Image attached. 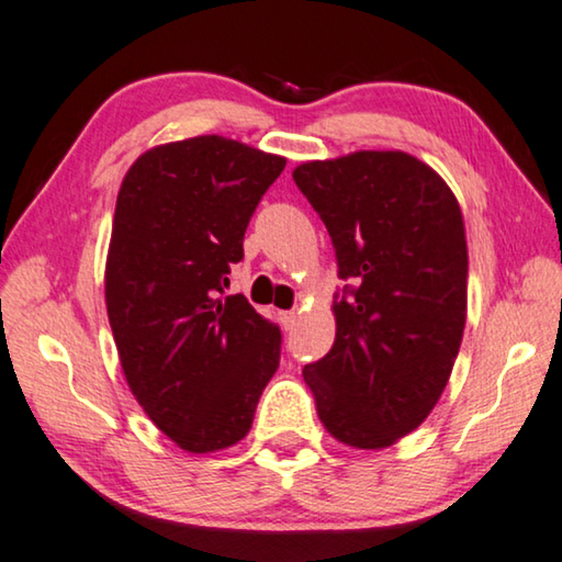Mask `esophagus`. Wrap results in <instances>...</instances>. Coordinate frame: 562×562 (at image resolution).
Returning a JSON list of instances; mask_svg holds the SVG:
<instances>
[{
	"instance_id": "34e87169",
	"label": "esophagus",
	"mask_w": 562,
	"mask_h": 562,
	"mask_svg": "<svg viewBox=\"0 0 562 562\" xmlns=\"http://www.w3.org/2000/svg\"><path fill=\"white\" fill-rule=\"evenodd\" d=\"M280 323H282L284 330L295 328V323H297V313H295V310H284V313H280Z\"/></svg>"
}]
</instances>
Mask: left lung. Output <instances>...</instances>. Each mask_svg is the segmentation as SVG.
<instances>
[{
    "label": "left lung",
    "instance_id": "8db88e82",
    "mask_svg": "<svg viewBox=\"0 0 562 562\" xmlns=\"http://www.w3.org/2000/svg\"><path fill=\"white\" fill-rule=\"evenodd\" d=\"M328 229L338 278L330 353L303 368L330 437L386 449L414 431L454 368L467 323L464 216L447 181L404 150L292 171Z\"/></svg>",
    "mask_w": 562,
    "mask_h": 562
}]
</instances>
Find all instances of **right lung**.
<instances>
[{
	"instance_id": "add662e5",
	"label": "right lung",
	"mask_w": 562,
	"mask_h": 562,
	"mask_svg": "<svg viewBox=\"0 0 562 562\" xmlns=\"http://www.w3.org/2000/svg\"><path fill=\"white\" fill-rule=\"evenodd\" d=\"M284 158L224 136L146 150L121 183L105 305L128 389L176 447H234L280 366V328L224 297Z\"/></svg>"
}]
</instances>
